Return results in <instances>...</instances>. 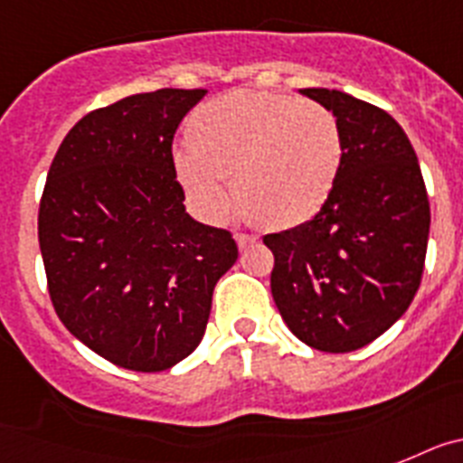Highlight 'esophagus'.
I'll return each instance as SVG.
<instances>
[{"label":"esophagus","instance_id":"esophagus-1","mask_svg":"<svg viewBox=\"0 0 463 463\" xmlns=\"http://www.w3.org/2000/svg\"><path fill=\"white\" fill-rule=\"evenodd\" d=\"M235 240H237V247L240 249H247V247H254V244H259V237L251 235V232H235Z\"/></svg>","mask_w":463,"mask_h":463}]
</instances>
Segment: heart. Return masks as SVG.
<instances>
[{"label":"heart","mask_w":463,"mask_h":463,"mask_svg":"<svg viewBox=\"0 0 463 463\" xmlns=\"http://www.w3.org/2000/svg\"><path fill=\"white\" fill-rule=\"evenodd\" d=\"M175 175L207 219L235 198L260 226L296 228L326 204L343 165V130L319 102L263 90L226 92L191 118Z\"/></svg>","instance_id":"1"}]
</instances>
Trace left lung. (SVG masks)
<instances>
[{
	"instance_id": "left-lung-1",
	"label": "left lung",
	"mask_w": 463,
	"mask_h": 463,
	"mask_svg": "<svg viewBox=\"0 0 463 463\" xmlns=\"http://www.w3.org/2000/svg\"><path fill=\"white\" fill-rule=\"evenodd\" d=\"M300 92L335 114L345 154L315 219L263 237L275 256L270 288L293 335L345 354L373 343L410 307L431 209L415 148L387 111L328 88Z\"/></svg>"
}]
</instances>
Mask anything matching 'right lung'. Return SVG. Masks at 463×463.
Masks as SVG:
<instances>
[{
	"label": "right lung",
	"instance_id": "1",
	"mask_svg": "<svg viewBox=\"0 0 463 463\" xmlns=\"http://www.w3.org/2000/svg\"><path fill=\"white\" fill-rule=\"evenodd\" d=\"M207 90L160 88L83 116L39 203L48 293L67 331L114 365L167 371L198 347L237 260L223 228L186 214L172 142Z\"/></svg>",
	"mask_w": 463,
	"mask_h": 463
}]
</instances>
